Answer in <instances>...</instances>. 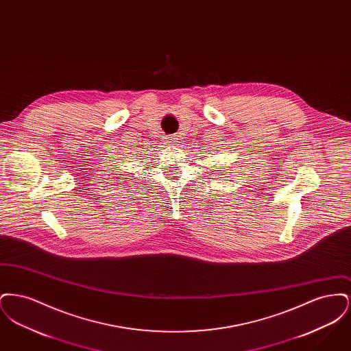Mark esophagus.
Wrapping results in <instances>:
<instances>
[{"mask_svg":"<svg viewBox=\"0 0 351 351\" xmlns=\"http://www.w3.org/2000/svg\"><path fill=\"white\" fill-rule=\"evenodd\" d=\"M166 139H167L168 143H171V145H175V143L178 142L175 136H168V138H166Z\"/></svg>","mask_w":351,"mask_h":351,"instance_id":"esophagus-1","label":"esophagus"}]
</instances>
